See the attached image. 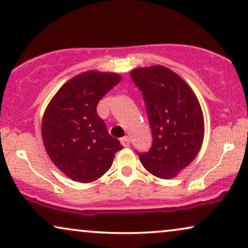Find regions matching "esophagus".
<instances>
[{"mask_svg": "<svg viewBox=\"0 0 248 248\" xmlns=\"http://www.w3.org/2000/svg\"><path fill=\"white\" fill-rule=\"evenodd\" d=\"M120 141H121L122 146L127 147V146H129V144H130V138L128 137V136H126V137H122L121 140H120Z\"/></svg>", "mask_w": 248, "mask_h": 248, "instance_id": "obj_1", "label": "esophagus"}]
</instances>
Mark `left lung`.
Listing matches in <instances>:
<instances>
[{"label": "left lung", "mask_w": 248, "mask_h": 248, "mask_svg": "<svg viewBox=\"0 0 248 248\" xmlns=\"http://www.w3.org/2000/svg\"><path fill=\"white\" fill-rule=\"evenodd\" d=\"M131 79L143 93L153 144L138 153L145 169L161 179H172L199 154L204 117L195 93L186 81L163 65L136 68Z\"/></svg>", "instance_id": "left-lung-1"}]
</instances>
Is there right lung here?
Masks as SVG:
<instances>
[{
  "label": "right lung",
  "mask_w": 248,
  "mask_h": 248,
  "mask_svg": "<svg viewBox=\"0 0 248 248\" xmlns=\"http://www.w3.org/2000/svg\"><path fill=\"white\" fill-rule=\"evenodd\" d=\"M120 80L121 76L114 72H82L65 82L46 108L42 120L45 150L58 169L72 180H97L122 150L96 112L101 98Z\"/></svg>",
  "instance_id": "obj_1"
}]
</instances>
